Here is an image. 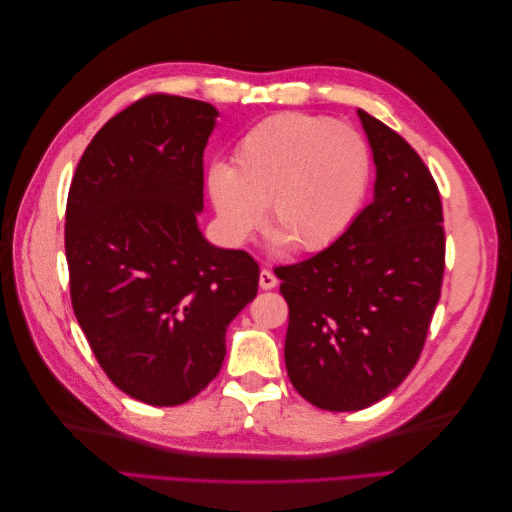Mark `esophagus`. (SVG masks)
<instances>
[{"mask_svg":"<svg viewBox=\"0 0 512 512\" xmlns=\"http://www.w3.org/2000/svg\"><path fill=\"white\" fill-rule=\"evenodd\" d=\"M258 284H260L262 290H271V288L277 286V277L269 269H262L260 277H258Z\"/></svg>","mask_w":512,"mask_h":512,"instance_id":"esophagus-1","label":"esophagus"}]
</instances>
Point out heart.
I'll list each match as a JSON object with an SVG mask.
<instances>
[{
	"label": "heart",
	"mask_w": 512,
	"mask_h": 512,
	"mask_svg": "<svg viewBox=\"0 0 512 512\" xmlns=\"http://www.w3.org/2000/svg\"><path fill=\"white\" fill-rule=\"evenodd\" d=\"M369 175L371 153L354 128L329 117L280 113L239 138L232 168L207 170V190L228 241L250 239L269 205L277 243L320 252L352 226Z\"/></svg>",
	"instance_id": "obj_1"
}]
</instances>
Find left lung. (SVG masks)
<instances>
[{
    "instance_id": "1",
    "label": "left lung",
    "mask_w": 512,
    "mask_h": 512,
    "mask_svg": "<svg viewBox=\"0 0 512 512\" xmlns=\"http://www.w3.org/2000/svg\"><path fill=\"white\" fill-rule=\"evenodd\" d=\"M374 200L333 245L275 267L288 303L284 359L309 404L356 412L404 382L423 352L444 277L438 185L421 156L359 108Z\"/></svg>"
}]
</instances>
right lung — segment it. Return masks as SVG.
Here are the masks:
<instances>
[{"label":"right lung","instance_id":"right-lung-1","mask_svg":"<svg viewBox=\"0 0 512 512\" xmlns=\"http://www.w3.org/2000/svg\"><path fill=\"white\" fill-rule=\"evenodd\" d=\"M218 111L151 94L108 119L66 205L74 316L104 374L149 406H179L218 376L258 262L200 235L203 153Z\"/></svg>","mask_w":512,"mask_h":512}]
</instances>
